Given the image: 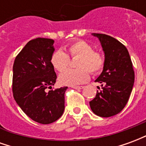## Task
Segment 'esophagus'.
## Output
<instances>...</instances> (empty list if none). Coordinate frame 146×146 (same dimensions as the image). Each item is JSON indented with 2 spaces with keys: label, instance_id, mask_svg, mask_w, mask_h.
<instances>
[{
  "label": "esophagus",
  "instance_id": "1",
  "mask_svg": "<svg viewBox=\"0 0 146 146\" xmlns=\"http://www.w3.org/2000/svg\"><path fill=\"white\" fill-rule=\"evenodd\" d=\"M72 88H73L74 89H83L84 87V86H73Z\"/></svg>",
  "mask_w": 146,
  "mask_h": 146
}]
</instances>
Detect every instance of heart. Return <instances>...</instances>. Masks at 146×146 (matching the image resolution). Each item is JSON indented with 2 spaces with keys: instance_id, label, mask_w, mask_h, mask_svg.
<instances>
[{
  "instance_id": "b5f03b06",
  "label": "heart",
  "mask_w": 146,
  "mask_h": 146,
  "mask_svg": "<svg viewBox=\"0 0 146 146\" xmlns=\"http://www.w3.org/2000/svg\"><path fill=\"white\" fill-rule=\"evenodd\" d=\"M93 47L84 40H77L66 48V54L62 50H58L52 54L51 63L58 71H62L69 64L70 58L79 56L76 61L77 69H67L58 76V81L62 85L74 86L86 82L89 78L88 70L92 74L100 73L103 69L105 58L98 51H93Z\"/></svg>"
}]
</instances>
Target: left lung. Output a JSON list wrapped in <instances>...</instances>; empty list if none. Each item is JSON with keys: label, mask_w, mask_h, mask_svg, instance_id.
<instances>
[{"label": "left lung", "mask_w": 146, "mask_h": 146, "mask_svg": "<svg viewBox=\"0 0 146 146\" xmlns=\"http://www.w3.org/2000/svg\"><path fill=\"white\" fill-rule=\"evenodd\" d=\"M92 35L98 37L101 43L105 63L102 72L95 80L101 84V90L97 91L95 98L89 104L97 116L110 117L121 112L127 103L135 82V72L124 45L109 35Z\"/></svg>", "instance_id": "left-lung-1"}]
</instances>
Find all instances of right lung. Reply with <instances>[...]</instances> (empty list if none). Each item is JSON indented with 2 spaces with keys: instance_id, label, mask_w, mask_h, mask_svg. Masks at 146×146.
Listing matches in <instances>:
<instances>
[{
  "instance_id": "add662e5",
  "label": "right lung",
  "mask_w": 146,
  "mask_h": 146,
  "mask_svg": "<svg viewBox=\"0 0 146 146\" xmlns=\"http://www.w3.org/2000/svg\"><path fill=\"white\" fill-rule=\"evenodd\" d=\"M54 40L36 38L25 45L13 65L12 92L16 103L34 121L48 124L64 112L67 87L47 91L56 82L51 63Z\"/></svg>"
}]
</instances>
